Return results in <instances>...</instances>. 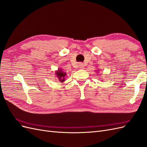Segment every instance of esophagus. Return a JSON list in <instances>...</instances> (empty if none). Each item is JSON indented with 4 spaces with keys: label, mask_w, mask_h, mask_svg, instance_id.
<instances>
[{
    "label": "esophagus",
    "mask_w": 147,
    "mask_h": 147,
    "mask_svg": "<svg viewBox=\"0 0 147 147\" xmlns=\"http://www.w3.org/2000/svg\"><path fill=\"white\" fill-rule=\"evenodd\" d=\"M78 66H79V68L82 69H84V65L82 63H79L78 64Z\"/></svg>",
    "instance_id": "esophagus-1"
}]
</instances>
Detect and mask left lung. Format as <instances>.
<instances>
[{
  "mask_svg": "<svg viewBox=\"0 0 147 147\" xmlns=\"http://www.w3.org/2000/svg\"><path fill=\"white\" fill-rule=\"evenodd\" d=\"M97 73H99V72H98V71H97Z\"/></svg>",
  "mask_w": 147,
  "mask_h": 147,
  "instance_id": "8db88e82",
  "label": "left lung"
}]
</instances>
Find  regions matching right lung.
Returning <instances> with one entry per match:
<instances>
[{
  "instance_id": "1",
  "label": "right lung",
  "mask_w": 147,
  "mask_h": 147,
  "mask_svg": "<svg viewBox=\"0 0 147 147\" xmlns=\"http://www.w3.org/2000/svg\"><path fill=\"white\" fill-rule=\"evenodd\" d=\"M55 75H56V77H57L58 80H59L60 82H64L65 80V75H66V73L63 72V70H62L61 69H59L57 70H56V72H55Z\"/></svg>"
}]
</instances>
